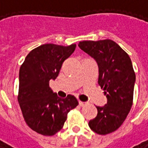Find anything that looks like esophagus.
I'll use <instances>...</instances> for the list:
<instances>
[{
    "mask_svg": "<svg viewBox=\"0 0 148 148\" xmlns=\"http://www.w3.org/2000/svg\"><path fill=\"white\" fill-rule=\"evenodd\" d=\"M86 104H87V103H86V102H82V101H79V106H86Z\"/></svg>",
    "mask_w": 148,
    "mask_h": 148,
    "instance_id": "esophagus-1",
    "label": "esophagus"
}]
</instances>
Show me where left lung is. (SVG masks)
Returning <instances> with one entry per match:
<instances>
[{
    "mask_svg": "<svg viewBox=\"0 0 148 148\" xmlns=\"http://www.w3.org/2000/svg\"><path fill=\"white\" fill-rule=\"evenodd\" d=\"M78 47L97 62L98 84L107 97L106 106H96L97 115L89 126L99 135L111 133L124 123L132 106L136 74L131 58L111 39L82 41Z\"/></svg>",
    "mask_w": 148,
    "mask_h": 148,
    "instance_id": "left-lung-1",
    "label": "left lung"
}]
</instances>
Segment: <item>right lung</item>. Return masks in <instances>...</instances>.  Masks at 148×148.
<instances>
[{
    "mask_svg": "<svg viewBox=\"0 0 148 148\" xmlns=\"http://www.w3.org/2000/svg\"><path fill=\"white\" fill-rule=\"evenodd\" d=\"M75 48L76 44H43L30 51L21 65L18 102L27 125L41 135L53 136L59 132L68 112L78 105L74 96L69 94L62 99L49 86L50 80L58 77L63 62Z\"/></svg>",
    "mask_w": 148,
    "mask_h": 148,
    "instance_id": "1",
    "label": "right lung"
}]
</instances>
